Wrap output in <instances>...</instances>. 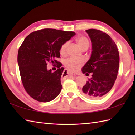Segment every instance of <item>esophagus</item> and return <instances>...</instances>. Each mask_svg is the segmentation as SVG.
<instances>
[{
	"label": "esophagus",
	"instance_id": "1",
	"mask_svg": "<svg viewBox=\"0 0 135 135\" xmlns=\"http://www.w3.org/2000/svg\"><path fill=\"white\" fill-rule=\"evenodd\" d=\"M63 74H65L66 76H72L73 75V74L71 71L68 70H65L63 73Z\"/></svg>",
	"mask_w": 135,
	"mask_h": 135
}]
</instances>
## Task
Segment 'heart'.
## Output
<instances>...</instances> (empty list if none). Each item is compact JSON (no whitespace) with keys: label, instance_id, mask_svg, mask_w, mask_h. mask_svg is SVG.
<instances>
[{"label":"heart","instance_id":"obj_1","mask_svg":"<svg viewBox=\"0 0 135 135\" xmlns=\"http://www.w3.org/2000/svg\"><path fill=\"white\" fill-rule=\"evenodd\" d=\"M76 42L79 47L82 50L85 49H88L89 47V42L88 39L86 37L83 36H78L76 39ZM68 45V43L66 42L61 46L60 50V54L63 55L65 53ZM83 64H84V61L82 60L75 59L73 58L68 59L67 60H65V61L64 62V65L65 67L73 71L78 70L83 65Z\"/></svg>","mask_w":135,"mask_h":135}]
</instances>
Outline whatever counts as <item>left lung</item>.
I'll return each mask as SVG.
<instances>
[{
	"instance_id": "left-lung-1",
	"label": "left lung",
	"mask_w": 135,
	"mask_h": 135,
	"mask_svg": "<svg viewBox=\"0 0 135 135\" xmlns=\"http://www.w3.org/2000/svg\"><path fill=\"white\" fill-rule=\"evenodd\" d=\"M91 42L90 59L82 68L86 75L92 73L82 88V93L91 99H99L113 88L118 72L119 55L115 42L108 34L102 31L86 30Z\"/></svg>"
}]
</instances>
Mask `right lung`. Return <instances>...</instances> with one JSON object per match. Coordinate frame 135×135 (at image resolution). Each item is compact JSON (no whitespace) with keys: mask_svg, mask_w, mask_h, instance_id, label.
I'll return each instance as SVG.
<instances>
[{"mask_svg":"<svg viewBox=\"0 0 135 135\" xmlns=\"http://www.w3.org/2000/svg\"><path fill=\"white\" fill-rule=\"evenodd\" d=\"M75 35L73 31L46 28L33 32L25 38L18 50L17 61L22 84L33 99L48 102L60 93L64 68L60 66L52 72L47 70V63L59 64L55 59L60 57V47Z\"/></svg>","mask_w":135,"mask_h":135,"instance_id":"1","label":"right lung"}]
</instances>
